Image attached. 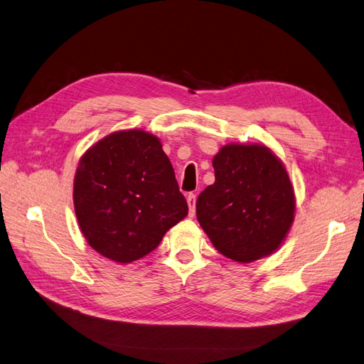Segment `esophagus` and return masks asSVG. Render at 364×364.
Segmentation results:
<instances>
[{
  "instance_id": "1",
  "label": "esophagus",
  "mask_w": 364,
  "mask_h": 364,
  "mask_svg": "<svg viewBox=\"0 0 364 364\" xmlns=\"http://www.w3.org/2000/svg\"><path fill=\"white\" fill-rule=\"evenodd\" d=\"M188 205H189V217H193L196 215V193H189Z\"/></svg>"
}]
</instances>
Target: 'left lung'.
<instances>
[{"mask_svg": "<svg viewBox=\"0 0 364 364\" xmlns=\"http://www.w3.org/2000/svg\"><path fill=\"white\" fill-rule=\"evenodd\" d=\"M215 183L197 198V218L214 247L242 264L273 255L294 218L281 159L260 144H228L214 156Z\"/></svg>", "mask_w": 364, "mask_h": 364, "instance_id": "left-lung-1", "label": "left lung"}]
</instances>
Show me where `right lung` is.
<instances>
[{"label":"right lung","instance_id":"add662e5","mask_svg":"<svg viewBox=\"0 0 364 364\" xmlns=\"http://www.w3.org/2000/svg\"><path fill=\"white\" fill-rule=\"evenodd\" d=\"M73 197L91 248L119 264L147 256L189 210L161 142L142 130L96 142L80 158Z\"/></svg>","mask_w":364,"mask_h":364}]
</instances>
